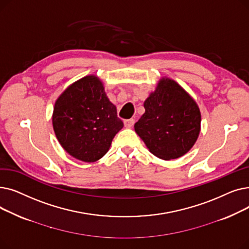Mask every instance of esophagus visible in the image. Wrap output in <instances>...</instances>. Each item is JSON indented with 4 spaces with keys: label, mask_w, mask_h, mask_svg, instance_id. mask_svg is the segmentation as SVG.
I'll return each instance as SVG.
<instances>
[{
    "label": "esophagus",
    "mask_w": 249,
    "mask_h": 249,
    "mask_svg": "<svg viewBox=\"0 0 249 249\" xmlns=\"http://www.w3.org/2000/svg\"><path fill=\"white\" fill-rule=\"evenodd\" d=\"M134 123H135L134 119H127V120L124 121V125H125L126 128H132Z\"/></svg>",
    "instance_id": "obj_1"
}]
</instances>
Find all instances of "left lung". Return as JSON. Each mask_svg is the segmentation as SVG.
<instances>
[{
  "mask_svg": "<svg viewBox=\"0 0 249 249\" xmlns=\"http://www.w3.org/2000/svg\"><path fill=\"white\" fill-rule=\"evenodd\" d=\"M144 108L134 129L153 155L171 160L194 146L201 130L200 109L177 82L162 77Z\"/></svg>",
  "mask_w": 249,
  "mask_h": 249,
  "instance_id": "obj_1",
  "label": "left lung"
}]
</instances>
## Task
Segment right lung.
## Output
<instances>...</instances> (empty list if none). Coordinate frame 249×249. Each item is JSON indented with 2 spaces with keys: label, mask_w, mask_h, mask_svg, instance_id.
Instances as JSON below:
<instances>
[{
  "label": "right lung",
  "mask_w": 249,
  "mask_h": 249,
  "mask_svg": "<svg viewBox=\"0 0 249 249\" xmlns=\"http://www.w3.org/2000/svg\"><path fill=\"white\" fill-rule=\"evenodd\" d=\"M52 125L63 149L85 162L102 159L124 126L96 75L74 82L58 97Z\"/></svg>",
  "instance_id": "add662e5"
}]
</instances>
